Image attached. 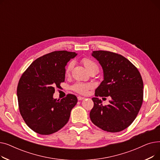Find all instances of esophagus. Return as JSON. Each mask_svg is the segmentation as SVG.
<instances>
[{
    "mask_svg": "<svg viewBox=\"0 0 160 160\" xmlns=\"http://www.w3.org/2000/svg\"><path fill=\"white\" fill-rule=\"evenodd\" d=\"M84 98H85V97H81V96H78V100H82L84 99Z\"/></svg>",
    "mask_w": 160,
    "mask_h": 160,
    "instance_id": "1",
    "label": "esophagus"
}]
</instances>
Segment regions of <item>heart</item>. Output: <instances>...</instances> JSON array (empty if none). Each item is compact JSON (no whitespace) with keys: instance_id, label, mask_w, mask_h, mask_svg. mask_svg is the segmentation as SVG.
Here are the masks:
<instances>
[{"instance_id":"b5f03b06","label":"heart","mask_w":160,"mask_h":160,"mask_svg":"<svg viewBox=\"0 0 160 160\" xmlns=\"http://www.w3.org/2000/svg\"><path fill=\"white\" fill-rule=\"evenodd\" d=\"M82 62L89 72H93V71L97 72L98 71L99 67L98 64L93 60H92L91 59L88 58H84L82 59ZM73 66H74V62L73 61L69 62V63L67 64L65 69L66 74H69L71 72L72 69L73 68ZM91 88H92V86L90 84V83L77 82L74 83V84L72 86V89L80 94H86L88 93V90Z\"/></svg>"}]
</instances>
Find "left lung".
<instances>
[{"label": "left lung", "mask_w": 160, "mask_h": 160, "mask_svg": "<svg viewBox=\"0 0 160 160\" xmlns=\"http://www.w3.org/2000/svg\"><path fill=\"white\" fill-rule=\"evenodd\" d=\"M92 56L102 67L104 80L95 89V97L92 98L94 106L90 119L104 131L121 132L133 122L140 110L143 99L141 76L136 67L121 54L97 50ZM98 96H110V104L103 106Z\"/></svg>", "instance_id": "8db88e82"}]
</instances>
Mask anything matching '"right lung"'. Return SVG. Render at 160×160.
Wrapping results in <instances>:
<instances>
[{"label":"right lung","mask_w":160,"mask_h":160,"mask_svg":"<svg viewBox=\"0 0 160 160\" xmlns=\"http://www.w3.org/2000/svg\"><path fill=\"white\" fill-rule=\"evenodd\" d=\"M77 54L54 51L33 61L22 74L17 95L20 113L28 127L41 135H49L68 122L78 99L68 94L61 100L53 98L55 88L65 81V67Z\"/></svg>","instance_id":"1"}]
</instances>
